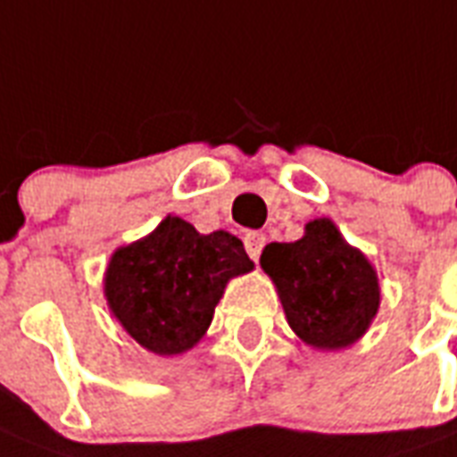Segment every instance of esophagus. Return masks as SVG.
<instances>
[{
	"mask_svg": "<svg viewBox=\"0 0 457 457\" xmlns=\"http://www.w3.org/2000/svg\"><path fill=\"white\" fill-rule=\"evenodd\" d=\"M244 246H246V253H249L253 261H259L261 252H263V246H266V235H263V232H256V229L246 232V237H244Z\"/></svg>",
	"mask_w": 457,
	"mask_h": 457,
	"instance_id": "obj_1",
	"label": "esophagus"
}]
</instances>
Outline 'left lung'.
<instances>
[{
  "label": "left lung",
  "instance_id": "8db88e82",
  "mask_svg": "<svg viewBox=\"0 0 457 457\" xmlns=\"http://www.w3.org/2000/svg\"><path fill=\"white\" fill-rule=\"evenodd\" d=\"M261 268L273 278L292 330L312 347H347L376 316V270L328 218L309 222L297 242L268 244Z\"/></svg>",
  "mask_w": 457,
  "mask_h": 457
}]
</instances>
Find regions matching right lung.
Here are the masks:
<instances>
[{
	"mask_svg": "<svg viewBox=\"0 0 457 457\" xmlns=\"http://www.w3.org/2000/svg\"><path fill=\"white\" fill-rule=\"evenodd\" d=\"M252 268L235 235H198L182 218H165L153 235L114 252L104 295L136 343L179 354L204 337L229 278Z\"/></svg>",
	"mask_w": 457,
	"mask_h": 457,
	"instance_id": "right-lung-1",
	"label": "right lung"
}]
</instances>
